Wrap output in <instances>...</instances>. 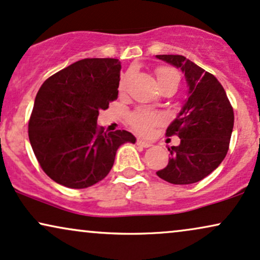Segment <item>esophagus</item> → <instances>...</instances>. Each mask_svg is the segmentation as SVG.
Masks as SVG:
<instances>
[{"instance_id": "obj_1", "label": "esophagus", "mask_w": 260, "mask_h": 260, "mask_svg": "<svg viewBox=\"0 0 260 260\" xmlns=\"http://www.w3.org/2000/svg\"><path fill=\"white\" fill-rule=\"evenodd\" d=\"M137 145L141 146V147H143V148H148V147L152 146V143L148 142V141H145V140L139 139V140H137Z\"/></svg>"}]
</instances>
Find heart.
<instances>
[{"label": "heart", "mask_w": 260, "mask_h": 260, "mask_svg": "<svg viewBox=\"0 0 260 260\" xmlns=\"http://www.w3.org/2000/svg\"><path fill=\"white\" fill-rule=\"evenodd\" d=\"M156 77H158V83H165L168 81L179 82V75L175 70L169 69V67H160L156 71ZM125 84H126V77H124L120 82V90H124ZM162 120V115L153 113V112L140 110L131 114L130 124L141 134H148L154 125L159 124Z\"/></svg>", "instance_id": "b5f03b06"}]
</instances>
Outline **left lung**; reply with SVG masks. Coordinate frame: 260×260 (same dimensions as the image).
<instances>
[{"label": "left lung", "mask_w": 260, "mask_h": 260, "mask_svg": "<svg viewBox=\"0 0 260 260\" xmlns=\"http://www.w3.org/2000/svg\"><path fill=\"white\" fill-rule=\"evenodd\" d=\"M184 73L188 96L166 135H177L166 168L156 175L172 184H191L218 168L229 149L234 111L222 84L183 55H156Z\"/></svg>", "instance_id": "1"}]
</instances>
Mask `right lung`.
<instances>
[{
  "mask_svg": "<svg viewBox=\"0 0 260 260\" xmlns=\"http://www.w3.org/2000/svg\"><path fill=\"white\" fill-rule=\"evenodd\" d=\"M120 69L118 59H83L38 90L28 139L42 170L56 183L73 189L98 183L111 171L118 148L136 142L129 131L98 126L99 112L118 98Z\"/></svg>",
  "mask_w": 260,
  "mask_h": 260,
  "instance_id": "obj_1",
  "label": "right lung"
}]
</instances>
